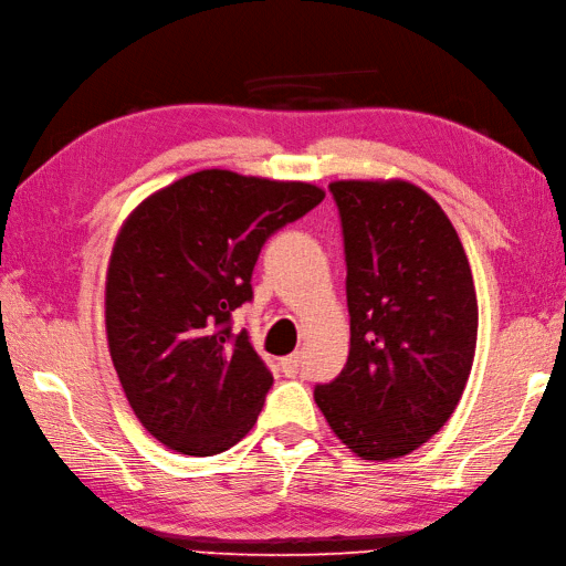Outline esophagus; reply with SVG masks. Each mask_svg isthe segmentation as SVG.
<instances>
[{
  "label": "esophagus",
  "mask_w": 566,
  "mask_h": 566,
  "mask_svg": "<svg viewBox=\"0 0 566 566\" xmlns=\"http://www.w3.org/2000/svg\"><path fill=\"white\" fill-rule=\"evenodd\" d=\"M281 366L285 370V375H297L300 370H303V354H293L281 360Z\"/></svg>",
  "instance_id": "obj_1"
}]
</instances>
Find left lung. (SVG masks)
I'll list each match as a JSON object with an SVG mask.
<instances>
[{
    "label": "left lung",
    "mask_w": 566,
    "mask_h": 566,
    "mask_svg": "<svg viewBox=\"0 0 566 566\" xmlns=\"http://www.w3.org/2000/svg\"><path fill=\"white\" fill-rule=\"evenodd\" d=\"M350 348L315 387L332 431L363 460L423 446L455 411L476 348L468 256L443 208L407 181H334Z\"/></svg>",
    "instance_id": "obj_1"
}]
</instances>
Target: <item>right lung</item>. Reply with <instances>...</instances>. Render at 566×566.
I'll list each match as a JSON object with an SVG mask.
<instances>
[{
    "label": "right lung",
    "instance_id": "add662e5",
    "mask_svg": "<svg viewBox=\"0 0 566 566\" xmlns=\"http://www.w3.org/2000/svg\"><path fill=\"white\" fill-rule=\"evenodd\" d=\"M324 200L303 181L203 169L133 210L106 275V334L123 392L159 443L218 455L251 431L273 385L232 312L254 297L261 247Z\"/></svg>",
    "mask_w": 566,
    "mask_h": 566
}]
</instances>
